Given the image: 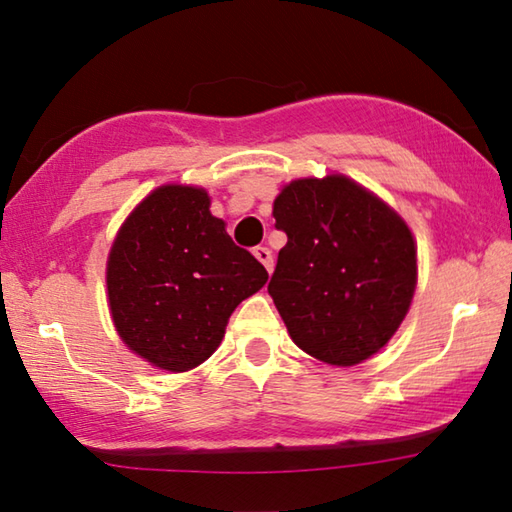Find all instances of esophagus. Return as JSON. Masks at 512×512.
<instances>
[{"instance_id": "obj_1", "label": "esophagus", "mask_w": 512, "mask_h": 512, "mask_svg": "<svg viewBox=\"0 0 512 512\" xmlns=\"http://www.w3.org/2000/svg\"><path fill=\"white\" fill-rule=\"evenodd\" d=\"M253 255L259 259V262L264 264V268H266L268 273H273V255H271V250L264 248V246H259V248L253 250Z\"/></svg>"}]
</instances>
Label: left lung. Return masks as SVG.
<instances>
[{"instance_id":"obj_1","label":"left lung","mask_w":512,"mask_h":512,"mask_svg":"<svg viewBox=\"0 0 512 512\" xmlns=\"http://www.w3.org/2000/svg\"><path fill=\"white\" fill-rule=\"evenodd\" d=\"M287 232L268 293L302 352L350 368L393 339L418 287V246L397 210L343 173L296 178L273 201Z\"/></svg>"}]
</instances>
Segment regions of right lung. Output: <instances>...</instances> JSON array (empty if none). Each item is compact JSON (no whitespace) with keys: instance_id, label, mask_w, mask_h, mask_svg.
I'll return each instance as SVG.
<instances>
[{"instance_id":"1","label":"right lung","mask_w":512,"mask_h":512,"mask_svg":"<svg viewBox=\"0 0 512 512\" xmlns=\"http://www.w3.org/2000/svg\"><path fill=\"white\" fill-rule=\"evenodd\" d=\"M196 185L155 187L112 239L106 262L119 339L153 368L187 372L219 348L232 311L264 287L266 268L232 244Z\"/></svg>"}]
</instances>
